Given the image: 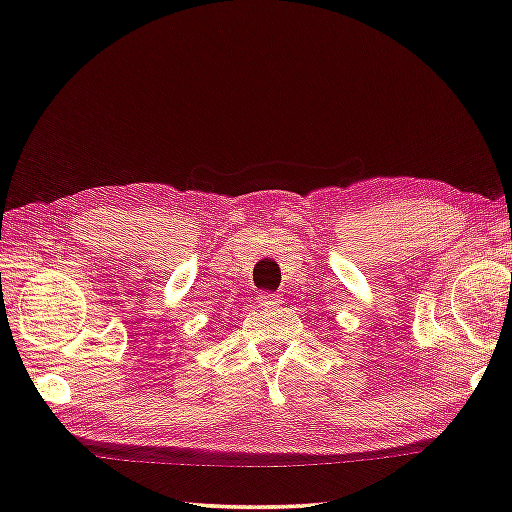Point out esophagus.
<instances>
[{
	"label": "esophagus",
	"mask_w": 512,
	"mask_h": 512,
	"mask_svg": "<svg viewBox=\"0 0 512 512\" xmlns=\"http://www.w3.org/2000/svg\"><path fill=\"white\" fill-rule=\"evenodd\" d=\"M259 305L262 307H277L280 305V293H275V291H264V293H259Z\"/></svg>",
	"instance_id": "34e87169"
}]
</instances>
